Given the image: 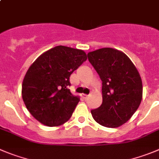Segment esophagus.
Returning <instances> with one entry per match:
<instances>
[{"label": "esophagus", "mask_w": 159, "mask_h": 159, "mask_svg": "<svg viewBox=\"0 0 159 159\" xmlns=\"http://www.w3.org/2000/svg\"><path fill=\"white\" fill-rule=\"evenodd\" d=\"M81 98H82L84 100H87V98H88V95L84 94V93H83V94H81Z\"/></svg>", "instance_id": "obj_1"}]
</instances>
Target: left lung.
<instances>
[{
    "instance_id": "left-lung-1",
    "label": "left lung",
    "mask_w": 159,
    "mask_h": 159,
    "mask_svg": "<svg viewBox=\"0 0 159 159\" xmlns=\"http://www.w3.org/2000/svg\"><path fill=\"white\" fill-rule=\"evenodd\" d=\"M102 81V104L91 110L101 126L119 127L135 113L142 100L143 87L137 68L122 51L101 48L87 54Z\"/></svg>"
}]
</instances>
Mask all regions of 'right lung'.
<instances>
[{
	"instance_id": "1",
	"label": "right lung",
	"mask_w": 159,
	"mask_h": 159,
	"mask_svg": "<svg viewBox=\"0 0 159 159\" xmlns=\"http://www.w3.org/2000/svg\"><path fill=\"white\" fill-rule=\"evenodd\" d=\"M87 60L82 50L57 46L39 56L24 77L22 95L30 114L48 126L67 122L80 101L71 93L69 77Z\"/></svg>"
}]
</instances>
